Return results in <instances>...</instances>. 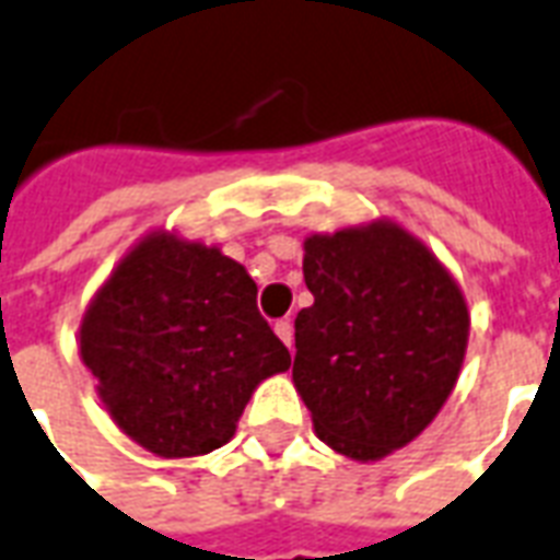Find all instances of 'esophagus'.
Wrapping results in <instances>:
<instances>
[{
	"instance_id": "esophagus-1",
	"label": "esophagus",
	"mask_w": 560,
	"mask_h": 560,
	"mask_svg": "<svg viewBox=\"0 0 560 560\" xmlns=\"http://www.w3.org/2000/svg\"><path fill=\"white\" fill-rule=\"evenodd\" d=\"M272 328H276V335L281 337V343L288 349H293V323H290V319H279Z\"/></svg>"
}]
</instances>
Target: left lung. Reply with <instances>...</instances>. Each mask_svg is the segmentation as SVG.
<instances>
[{
  "label": "left lung",
  "instance_id": "8db88e82",
  "mask_svg": "<svg viewBox=\"0 0 560 560\" xmlns=\"http://www.w3.org/2000/svg\"><path fill=\"white\" fill-rule=\"evenodd\" d=\"M302 272L314 305L296 314L293 382L317 434L355 460L411 443L464 364L458 284L394 223L314 234Z\"/></svg>",
  "mask_w": 560,
  "mask_h": 560
}]
</instances>
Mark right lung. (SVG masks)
Wrapping results in <instances>:
<instances>
[{
    "mask_svg": "<svg viewBox=\"0 0 560 560\" xmlns=\"http://www.w3.org/2000/svg\"><path fill=\"white\" fill-rule=\"evenodd\" d=\"M258 288L217 246L149 234L81 323V361L119 429L161 458L232 441L252 390L290 352L255 305Z\"/></svg>",
    "mask_w": 560,
    "mask_h": 560,
    "instance_id": "right-lung-1",
    "label": "right lung"
}]
</instances>
